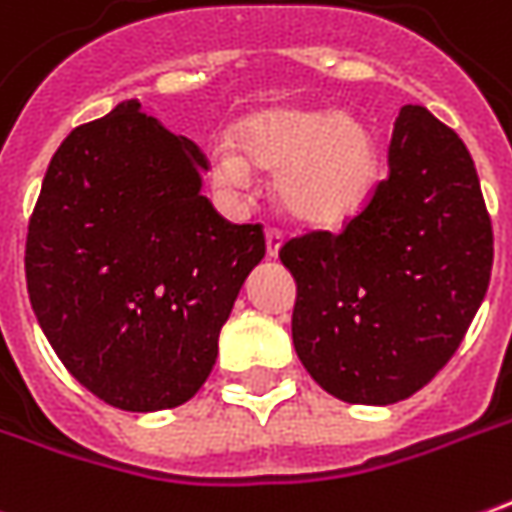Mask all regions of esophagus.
I'll use <instances>...</instances> for the list:
<instances>
[{
  "label": "esophagus",
  "mask_w": 512,
  "mask_h": 512,
  "mask_svg": "<svg viewBox=\"0 0 512 512\" xmlns=\"http://www.w3.org/2000/svg\"><path fill=\"white\" fill-rule=\"evenodd\" d=\"M282 249V235L277 230H268L266 232V255L268 257H277Z\"/></svg>",
  "instance_id": "esophagus-1"
}]
</instances>
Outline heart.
<instances>
[{
	"label": "heart",
	"instance_id": "obj_1",
	"mask_svg": "<svg viewBox=\"0 0 512 512\" xmlns=\"http://www.w3.org/2000/svg\"><path fill=\"white\" fill-rule=\"evenodd\" d=\"M252 169L277 174L282 213L313 230H341L366 210L380 177V152L366 124L330 110L280 107L246 119L235 149L210 152V180L244 191Z\"/></svg>",
	"mask_w": 512,
	"mask_h": 512
}]
</instances>
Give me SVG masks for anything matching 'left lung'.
<instances>
[{
  "label": "left lung",
  "instance_id": "1",
  "mask_svg": "<svg viewBox=\"0 0 512 512\" xmlns=\"http://www.w3.org/2000/svg\"><path fill=\"white\" fill-rule=\"evenodd\" d=\"M388 169L341 235L307 232L280 249L296 280V355L352 405L421 391L457 352L491 282V216L457 132L405 105Z\"/></svg>",
  "mask_w": 512,
  "mask_h": 512
}]
</instances>
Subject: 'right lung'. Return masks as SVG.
<instances>
[{
  "instance_id": "obj_1",
  "label": "right lung",
  "mask_w": 512,
  "mask_h": 512,
  "mask_svg": "<svg viewBox=\"0 0 512 512\" xmlns=\"http://www.w3.org/2000/svg\"><path fill=\"white\" fill-rule=\"evenodd\" d=\"M202 171V149L135 99L71 130L46 169L30 305L71 377L119 410H169L205 385L266 255L260 224H230L202 196Z\"/></svg>"
}]
</instances>
